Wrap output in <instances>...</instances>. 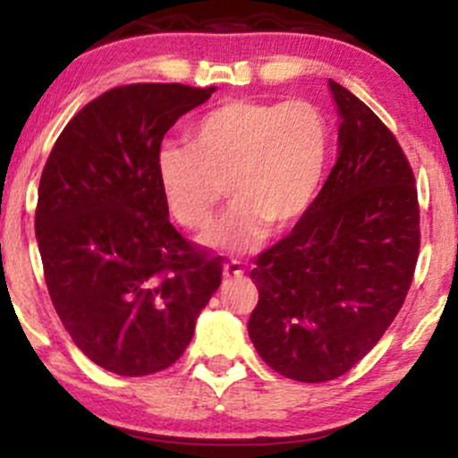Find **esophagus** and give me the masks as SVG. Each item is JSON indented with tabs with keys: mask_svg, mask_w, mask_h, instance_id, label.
I'll use <instances>...</instances> for the list:
<instances>
[{
	"mask_svg": "<svg viewBox=\"0 0 458 458\" xmlns=\"http://www.w3.org/2000/svg\"><path fill=\"white\" fill-rule=\"evenodd\" d=\"M224 276L225 277H241L243 276V267L239 265V260L224 262Z\"/></svg>",
	"mask_w": 458,
	"mask_h": 458,
	"instance_id": "34e87169",
	"label": "esophagus"
}]
</instances>
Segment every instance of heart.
Wrapping results in <instances>:
<instances>
[{"instance_id": "b5f03b06", "label": "heart", "mask_w": 458, "mask_h": 458, "mask_svg": "<svg viewBox=\"0 0 458 458\" xmlns=\"http://www.w3.org/2000/svg\"><path fill=\"white\" fill-rule=\"evenodd\" d=\"M329 155V120L317 103L233 98L198 120L189 146H165L157 174L172 217L185 230L213 224L224 187L233 208L207 243L247 251L267 224L284 228L310 207Z\"/></svg>"}]
</instances>
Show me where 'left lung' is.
I'll return each instance as SVG.
<instances>
[{
  "instance_id": "8db88e82",
  "label": "left lung",
  "mask_w": 458,
  "mask_h": 458,
  "mask_svg": "<svg viewBox=\"0 0 458 458\" xmlns=\"http://www.w3.org/2000/svg\"><path fill=\"white\" fill-rule=\"evenodd\" d=\"M343 118L338 159L301 219L254 259L259 306L247 331L288 379L343 377L381 340L411 286L420 254L413 170L398 140L329 79Z\"/></svg>"
}]
</instances>
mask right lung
Wrapping results in <instances>:
<instances>
[{"label":"right lung","mask_w":458,"mask_h":458,"mask_svg":"<svg viewBox=\"0 0 458 458\" xmlns=\"http://www.w3.org/2000/svg\"><path fill=\"white\" fill-rule=\"evenodd\" d=\"M211 88L129 83L72 115L38 185L36 239L49 297L83 355L123 377L165 370L222 284V256L167 219L163 135Z\"/></svg>","instance_id":"right-lung-1"}]
</instances>
